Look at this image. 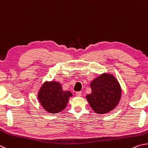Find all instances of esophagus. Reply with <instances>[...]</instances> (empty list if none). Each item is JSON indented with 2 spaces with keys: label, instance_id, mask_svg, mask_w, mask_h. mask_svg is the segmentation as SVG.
<instances>
[{
  "label": "esophagus",
  "instance_id": "1",
  "mask_svg": "<svg viewBox=\"0 0 148 148\" xmlns=\"http://www.w3.org/2000/svg\"><path fill=\"white\" fill-rule=\"evenodd\" d=\"M76 95H77V96L81 97V95H82V92H76Z\"/></svg>",
  "mask_w": 148,
  "mask_h": 148
}]
</instances>
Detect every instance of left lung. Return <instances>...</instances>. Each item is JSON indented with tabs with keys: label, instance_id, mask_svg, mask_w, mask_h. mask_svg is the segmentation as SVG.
I'll use <instances>...</instances> for the list:
<instances>
[{
	"label": "left lung",
	"instance_id": "obj_1",
	"mask_svg": "<svg viewBox=\"0 0 148 148\" xmlns=\"http://www.w3.org/2000/svg\"><path fill=\"white\" fill-rule=\"evenodd\" d=\"M92 93L86 95L90 107L97 114H105L113 110L121 99V89L112 75L103 73L90 84Z\"/></svg>",
	"mask_w": 148,
	"mask_h": 148
}]
</instances>
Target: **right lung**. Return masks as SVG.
Listing matches in <instances>:
<instances>
[{"instance_id":"add662e5","label":"right lung","mask_w":148,"mask_h":148,"mask_svg":"<svg viewBox=\"0 0 148 148\" xmlns=\"http://www.w3.org/2000/svg\"><path fill=\"white\" fill-rule=\"evenodd\" d=\"M69 91H64L61 84L58 82H45L38 92L39 101L45 110L55 114L61 112L67 106L69 97L72 96Z\"/></svg>"}]
</instances>
